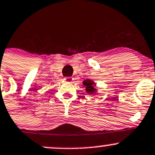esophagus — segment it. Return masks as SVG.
<instances>
[{
    "mask_svg": "<svg viewBox=\"0 0 155 155\" xmlns=\"http://www.w3.org/2000/svg\"><path fill=\"white\" fill-rule=\"evenodd\" d=\"M64 80H65L67 82H72L73 81H74V78L73 77H65L64 78Z\"/></svg>",
    "mask_w": 155,
    "mask_h": 155,
    "instance_id": "esophagus-1",
    "label": "esophagus"
}]
</instances>
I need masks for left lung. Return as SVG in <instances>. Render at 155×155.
<instances>
[{
    "instance_id": "obj_1",
    "label": "left lung",
    "mask_w": 155,
    "mask_h": 155,
    "mask_svg": "<svg viewBox=\"0 0 155 155\" xmlns=\"http://www.w3.org/2000/svg\"><path fill=\"white\" fill-rule=\"evenodd\" d=\"M83 84L85 86V91L87 93H90V94H93V93H96V90L94 88L95 83L91 79H86L83 81Z\"/></svg>"
}]
</instances>
